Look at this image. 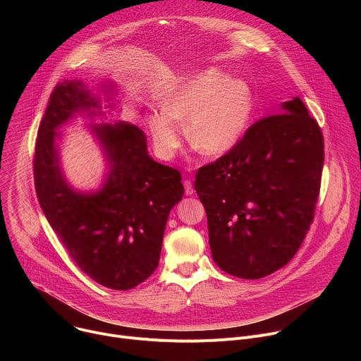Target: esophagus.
I'll list each match as a JSON object with an SVG mask.
<instances>
[{
  "label": "esophagus",
  "mask_w": 361,
  "mask_h": 361,
  "mask_svg": "<svg viewBox=\"0 0 361 361\" xmlns=\"http://www.w3.org/2000/svg\"><path fill=\"white\" fill-rule=\"evenodd\" d=\"M184 188H185V194L187 195H191L192 194V184H191V181L190 180H184Z\"/></svg>",
  "instance_id": "esophagus-1"
}]
</instances>
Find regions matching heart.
Wrapping results in <instances>:
<instances>
[{
  "instance_id": "heart-1",
  "label": "heart",
  "mask_w": 361,
  "mask_h": 361,
  "mask_svg": "<svg viewBox=\"0 0 361 361\" xmlns=\"http://www.w3.org/2000/svg\"><path fill=\"white\" fill-rule=\"evenodd\" d=\"M252 92L240 78L210 67L181 80L166 97L163 111L148 117L159 156L171 159L187 134L207 156H221L244 134L252 113Z\"/></svg>"
}]
</instances>
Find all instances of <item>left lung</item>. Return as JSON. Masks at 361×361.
<instances>
[{
	"label": "left lung",
	"mask_w": 361,
	"mask_h": 361,
	"mask_svg": "<svg viewBox=\"0 0 361 361\" xmlns=\"http://www.w3.org/2000/svg\"><path fill=\"white\" fill-rule=\"evenodd\" d=\"M323 163L322 130L294 97L197 171L213 260L223 271L257 280L293 259L314 219Z\"/></svg>",
	"instance_id": "1"
}]
</instances>
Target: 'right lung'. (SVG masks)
Segmentation results:
<instances>
[{
  "label": "right lung",
  "instance_id": "1",
  "mask_svg": "<svg viewBox=\"0 0 361 361\" xmlns=\"http://www.w3.org/2000/svg\"><path fill=\"white\" fill-rule=\"evenodd\" d=\"M102 91L106 101L114 99V84ZM77 114L101 116V99L81 81L60 82L38 128L37 197L78 269L101 286L130 290L159 267L169 214L184 194L181 174L148 156L145 134L137 126L99 124L91 131L104 151L109 173L98 191H75L63 174L57 140L59 130Z\"/></svg>",
  "mask_w": 361,
  "mask_h": 361
}]
</instances>
